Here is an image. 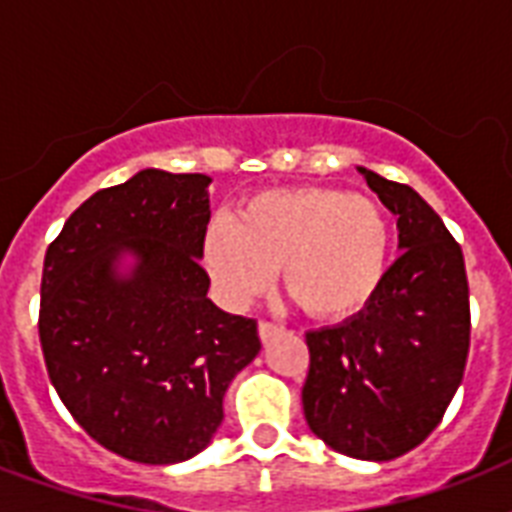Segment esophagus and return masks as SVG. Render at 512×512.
Here are the masks:
<instances>
[{
  "label": "esophagus",
  "mask_w": 512,
  "mask_h": 512,
  "mask_svg": "<svg viewBox=\"0 0 512 512\" xmlns=\"http://www.w3.org/2000/svg\"><path fill=\"white\" fill-rule=\"evenodd\" d=\"M257 332H260V340L271 342L273 337L279 335L281 327H276V324H271V321H260V327H257Z\"/></svg>",
  "instance_id": "1"
}]
</instances>
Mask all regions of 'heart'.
I'll return each mask as SVG.
<instances>
[{
    "mask_svg": "<svg viewBox=\"0 0 512 512\" xmlns=\"http://www.w3.org/2000/svg\"><path fill=\"white\" fill-rule=\"evenodd\" d=\"M393 225L377 201L340 188L255 193L236 223L215 217L201 260L217 295L244 305L265 292L273 271L308 316L340 321L372 303L388 276Z\"/></svg>",
    "mask_w": 512,
    "mask_h": 512,
    "instance_id": "heart-1",
    "label": "heart"
}]
</instances>
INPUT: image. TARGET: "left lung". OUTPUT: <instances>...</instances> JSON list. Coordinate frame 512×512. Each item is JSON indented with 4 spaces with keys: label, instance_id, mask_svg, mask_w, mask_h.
<instances>
[{
    "label": "left lung",
    "instance_id": "1",
    "mask_svg": "<svg viewBox=\"0 0 512 512\" xmlns=\"http://www.w3.org/2000/svg\"><path fill=\"white\" fill-rule=\"evenodd\" d=\"M398 217L401 257L364 311L305 335L303 412L313 436L356 460L388 462L436 430L470 348L465 257L444 220L409 185L358 167Z\"/></svg>",
    "mask_w": 512,
    "mask_h": 512
}]
</instances>
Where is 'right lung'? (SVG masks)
Wrapping results in <instances>:
<instances>
[{"mask_svg": "<svg viewBox=\"0 0 512 512\" xmlns=\"http://www.w3.org/2000/svg\"><path fill=\"white\" fill-rule=\"evenodd\" d=\"M207 175L140 170L92 193L44 255L39 340L60 401L108 452L175 465L212 444L257 321L207 297Z\"/></svg>", "mask_w": 512, "mask_h": 512, "instance_id": "1", "label": "right lung"}]
</instances>
